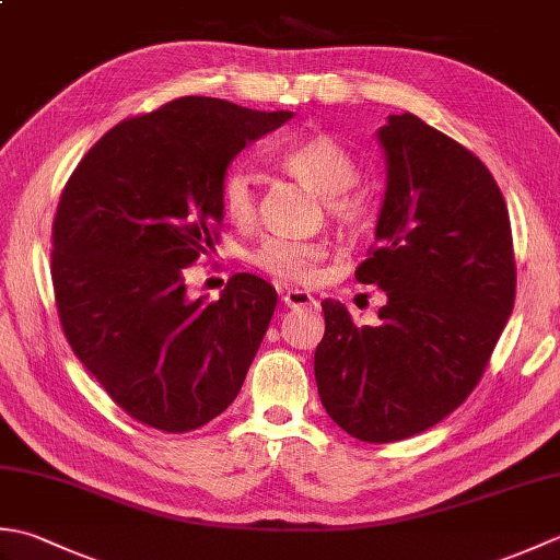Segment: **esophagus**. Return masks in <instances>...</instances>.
<instances>
[{"label": "esophagus", "instance_id": "1", "mask_svg": "<svg viewBox=\"0 0 560 560\" xmlns=\"http://www.w3.org/2000/svg\"><path fill=\"white\" fill-rule=\"evenodd\" d=\"M283 303H287V307H291V311H301V307H311L315 305V299L307 291H299V289H289L283 291Z\"/></svg>", "mask_w": 560, "mask_h": 560}]
</instances>
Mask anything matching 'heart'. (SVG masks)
Instances as JSON below:
<instances>
[{
	"label": "heart",
	"mask_w": 560,
	"mask_h": 560,
	"mask_svg": "<svg viewBox=\"0 0 560 560\" xmlns=\"http://www.w3.org/2000/svg\"><path fill=\"white\" fill-rule=\"evenodd\" d=\"M273 159L283 171L299 177L305 185L325 195V209L339 225L361 223L365 217V197L353 189L359 168L351 153L335 137L325 132L307 135L281 147ZM219 201L223 217L237 229H247L255 221L257 195L255 175L243 163L225 168L219 183ZM325 259V245L317 241H287L269 237L261 243L249 261L273 279L287 283H313L319 277V265Z\"/></svg>",
	"instance_id": "obj_1"
}]
</instances>
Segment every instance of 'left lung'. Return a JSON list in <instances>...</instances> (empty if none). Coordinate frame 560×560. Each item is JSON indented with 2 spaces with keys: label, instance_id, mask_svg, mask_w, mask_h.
Returning a JSON list of instances; mask_svg holds the SVG:
<instances>
[{
  "label": "left lung",
  "instance_id": "8db88e82",
  "mask_svg": "<svg viewBox=\"0 0 560 560\" xmlns=\"http://www.w3.org/2000/svg\"><path fill=\"white\" fill-rule=\"evenodd\" d=\"M387 189L375 245L355 269L387 293L377 327L323 301L315 351L323 407L365 443H395L443 421L491 361L515 303V253L491 171L411 113L377 132Z\"/></svg>",
  "mask_w": 560,
  "mask_h": 560
}]
</instances>
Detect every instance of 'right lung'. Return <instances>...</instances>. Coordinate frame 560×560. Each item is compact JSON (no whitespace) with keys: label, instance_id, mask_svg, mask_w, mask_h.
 <instances>
[{"label":"right lung","instance_id":"right-lung-1","mask_svg":"<svg viewBox=\"0 0 560 560\" xmlns=\"http://www.w3.org/2000/svg\"><path fill=\"white\" fill-rule=\"evenodd\" d=\"M291 117L175 98L105 132L62 189L50 255L59 323L77 359L139 423L195 431L243 387L277 289L233 273L219 301H192L185 271L219 243L225 168Z\"/></svg>","mask_w":560,"mask_h":560}]
</instances>
